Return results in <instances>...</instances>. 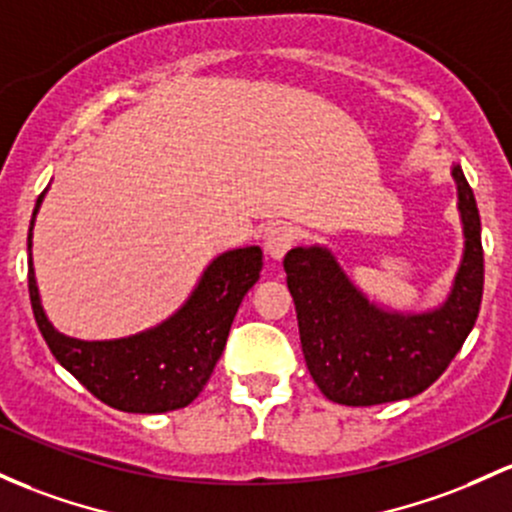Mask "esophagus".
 <instances>
[{"instance_id":"esophagus-1","label":"esophagus","mask_w":512,"mask_h":512,"mask_svg":"<svg viewBox=\"0 0 512 512\" xmlns=\"http://www.w3.org/2000/svg\"><path fill=\"white\" fill-rule=\"evenodd\" d=\"M294 245V230L286 223H277V226H269L265 233V252L272 260H282L286 252Z\"/></svg>"}]
</instances>
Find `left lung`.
I'll list each match as a JSON object with an SVG mask.
<instances>
[{
    "label": "left lung",
    "instance_id": "obj_1",
    "mask_svg": "<svg viewBox=\"0 0 512 512\" xmlns=\"http://www.w3.org/2000/svg\"><path fill=\"white\" fill-rule=\"evenodd\" d=\"M464 228L462 265L449 296L432 311L376 306L352 284L328 247L286 252V284L296 303L306 367L325 398L379 406L423 393L449 367L474 328L484 294V247L474 192L452 167Z\"/></svg>",
    "mask_w": 512,
    "mask_h": 512
}]
</instances>
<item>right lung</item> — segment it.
<instances>
[{"label":"right lung","mask_w":512,"mask_h":512,"mask_svg":"<svg viewBox=\"0 0 512 512\" xmlns=\"http://www.w3.org/2000/svg\"><path fill=\"white\" fill-rule=\"evenodd\" d=\"M46 192L38 196L28 228V296L53 357L84 389L116 411L167 413L189 406L223 355L240 301L260 279V247H238L218 255L184 306L155 328L119 340L67 338L43 311L33 272V221Z\"/></svg>","instance_id":"obj_1"}]
</instances>
